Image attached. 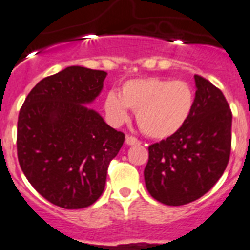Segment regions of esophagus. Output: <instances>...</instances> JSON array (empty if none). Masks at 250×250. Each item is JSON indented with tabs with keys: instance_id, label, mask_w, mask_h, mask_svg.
<instances>
[{
	"instance_id": "obj_1",
	"label": "esophagus",
	"mask_w": 250,
	"mask_h": 250,
	"mask_svg": "<svg viewBox=\"0 0 250 250\" xmlns=\"http://www.w3.org/2000/svg\"><path fill=\"white\" fill-rule=\"evenodd\" d=\"M125 144L127 145H138L140 144V141H138L136 137H133V136L127 135L125 136Z\"/></svg>"
}]
</instances>
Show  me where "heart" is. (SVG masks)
Here are the masks:
<instances>
[{"label":"heart","instance_id":"1","mask_svg":"<svg viewBox=\"0 0 250 250\" xmlns=\"http://www.w3.org/2000/svg\"><path fill=\"white\" fill-rule=\"evenodd\" d=\"M194 90L183 80L140 77L127 80L119 94L109 91L104 110L113 125H118L136 112V121L145 135L164 140L182 129L194 108Z\"/></svg>","mask_w":250,"mask_h":250}]
</instances>
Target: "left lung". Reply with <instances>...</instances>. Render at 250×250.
<instances>
[{"label":"left lung","instance_id":"obj_1","mask_svg":"<svg viewBox=\"0 0 250 250\" xmlns=\"http://www.w3.org/2000/svg\"><path fill=\"white\" fill-rule=\"evenodd\" d=\"M196 102L175 135L148 146L145 183L152 198L182 206L206 194L221 178L231 151V109L220 89L194 75Z\"/></svg>","mask_w":250,"mask_h":250}]
</instances>
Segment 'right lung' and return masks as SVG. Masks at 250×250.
<instances>
[{"label":"right lung","instance_id":"obj_1","mask_svg":"<svg viewBox=\"0 0 250 250\" xmlns=\"http://www.w3.org/2000/svg\"><path fill=\"white\" fill-rule=\"evenodd\" d=\"M105 71L71 66L31 89L18 119V159L29 183L66 209L102 196L106 171L125 142L85 104L99 95Z\"/></svg>","mask_w":250,"mask_h":250}]
</instances>
